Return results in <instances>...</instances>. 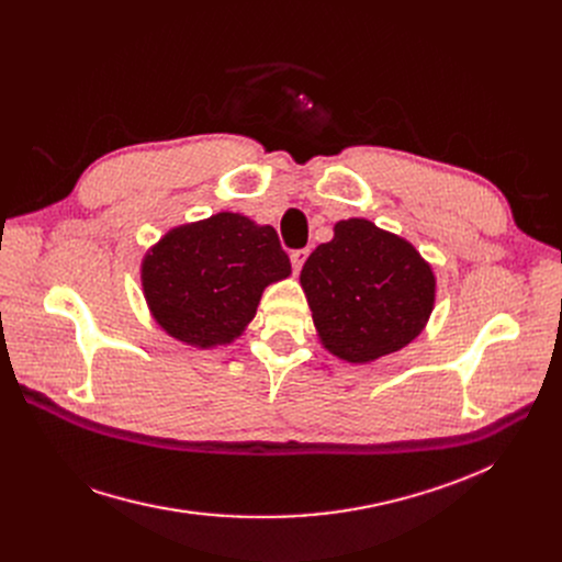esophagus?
Returning a JSON list of instances; mask_svg holds the SVG:
<instances>
[{"label":"esophagus","instance_id":"34e87169","mask_svg":"<svg viewBox=\"0 0 562 562\" xmlns=\"http://www.w3.org/2000/svg\"><path fill=\"white\" fill-rule=\"evenodd\" d=\"M305 259H307V250H293V252H291V266H293V271L301 273Z\"/></svg>","mask_w":562,"mask_h":562}]
</instances>
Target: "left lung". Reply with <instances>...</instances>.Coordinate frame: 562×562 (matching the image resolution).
<instances>
[{
  "instance_id": "left-lung-1",
  "label": "left lung",
  "mask_w": 562,
  "mask_h": 562,
  "mask_svg": "<svg viewBox=\"0 0 562 562\" xmlns=\"http://www.w3.org/2000/svg\"><path fill=\"white\" fill-rule=\"evenodd\" d=\"M301 284L321 344L352 364L407 346L435 305L430 263L367 218L339 221L333 241L307 257Z\"/></svg>"
}]
</instances>
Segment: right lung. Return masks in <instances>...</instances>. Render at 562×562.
<instances>
[{"mask_svg": "<svg viewBox=\"0 0 562 562\" xmlns=\"http://www.w3.org/2000/svg\"><path fill=\"white\" fill-rule=\"evenodd\" d=\"M291 276L271 225L221 212L172 227L145 252L140 282L155 321L175 339L214 348L241 337L263 289Z\"/></svg>", "mask_w": 562, "mask_h": 562, "instance_id": "right-lung-1", "label": "right lung"}]
</instances>
